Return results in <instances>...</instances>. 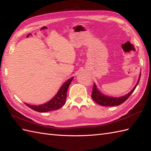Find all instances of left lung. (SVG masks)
<instances>
[{"instance_id": "obj_1", "label": "left lung", "mask_w": 151, "mask_h": 151, "mask_svg": "<svg viewBox=\"0 0 151 151\" xmlns=\"http://www.w3.org/2000/svg\"><path fill=\"white\" fill-rule=\"evenodd\" d=\"M140 77H141V73H139L138 82H137L136 85H135L134 87L131 91H130L129 93H127L126 95L122 97H119V98H116V97H110V96L103 94L101 92H100V90L98 88V87H97L95 83H93V88L92 90V96H91L92 98L96 103H97L101 106H118V105H121V104L125 102L126 100L129 98V96L132 94V93L134 91L137 85H138V84L139 83Z\"/></svg>"}]
</instances>
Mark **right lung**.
<instances>
[{
    "instance_id": "1",
    "label": "right lung",
    "mask_w": 151,
    "mask_h": 151,
    "mask_svg": "<svg viewBox=\"0 0 151 151\" xmlns=\"http://www.w3.org/2000/svg\"><path fill=\"white\" fill-rule=\"evenodd\" d=\"M73 79V77L67 80L64 84L61 86V88L59 90L58 93H56V95L52 99H50L49 101L46 102V103L39 105H31L26 103H24L29 108L39 112H46L59 109L66 103L67 90H68V87Z\"/></svg>"
}]
</instances>
